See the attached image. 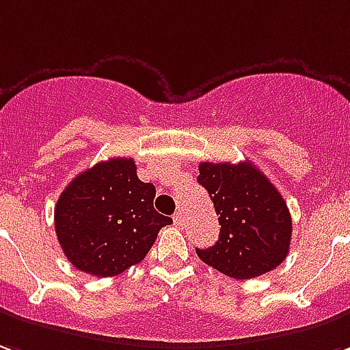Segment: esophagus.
<instances>
[{"label":"esophagus","instance_id":"1","mask_svg":"<svg viewBox=\"0 0 350 350\" xmlns=\"http://www.w3.org/2000/svg\"><path fill=\"white\" fill-rule=\"evenodd\" d=\"M183 221H185V219H183V212L182 210H178V212L174 214V224L180 227V226H183Z\"/></svg>","mask_w":350,"mask_h":350}]
</instances>
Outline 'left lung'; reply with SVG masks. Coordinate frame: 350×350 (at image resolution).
<instances>
[{"instance_id":"left-lung-1","label":"left lung","mask_w":350,"mask_h":350,"mask_svg":"<svg viewBox=\"0 0 350 350\" xmlns=\"http://www.w3.org/2000/svg\"><path fill=\"white\" fill-rule=\"evenodd\" d=\"M197 182L208 191L219 239L197 256L227 277L256 278L288 256L292 216L282 195L252 163H200Z\"/></svg>"}]
</instances>
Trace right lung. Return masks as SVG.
Returning a JSON list of instances; mask_svg holds the SVG:
<instances>
[{"label":"right lung","instance_id":"add662e5","mask_svg":"<svg viewBox=\"0 0 350 350\" xmlns=\"http://www.w3.org/2000/svg\"><path fill=\"white\" fill-rule=\"evenodd\" d=\"M155 185L133 159L100 161L60 193L55 229L66 258L83 273L116 277L140 263L172 219L153 208Z\"/></svg>","mask_w":350,"mask_h":350}]
</instances>
